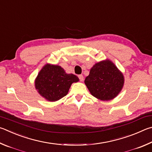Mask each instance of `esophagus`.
Returning <instances> with one entry per match:
<instances>
[{
	"instance_id": "esophagus-1",
	"label": "esophagus",
	"mask_w": 152,
	"mask_h": 152,
	"mask_svg": "<svg viewBox=\"0 0 152 152\" xmlns=\"http://www.w3.org/2000/svg\"><path fill=\"white\" fill-rule=\"evenodd\" d=\"M78 77L79 79V80H80L81 81H83V76L82 75H79Z\"/></svg>"
}]
</instances>
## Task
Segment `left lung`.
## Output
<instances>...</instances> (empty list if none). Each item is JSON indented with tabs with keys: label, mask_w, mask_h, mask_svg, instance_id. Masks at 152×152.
<instances>
[{
	"label": "left lung",
	"mask_w": 152,
	"mask_h": 152,
	"mask_svg": "<svg viewBox=\"0 0 152 152\" xmlns=\"http://www.w3.org/2000/svg\"><path fill=\"white\" fill-rule=\"evenodd\" d=\"M124 83L123 75L109 60L95 64L85 79V83L91 95L103 101L115 97L123 87Z\"/></svg>",
	"instance_id": "left-lung-1"
}]
</instances>
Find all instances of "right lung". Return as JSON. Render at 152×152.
I'll use <instances>...</instances> for the list:
<instances>
[{
    "instance_id": "add662e5",
    "label": "right lung",
    "mask_w": 152,
    "mask_h": 152,
    "mask_svg": "<svg viewBox=\"0 0 152 152\" xmlns=\"http://www.w3.org/2000/svg\"><path fill=\"white\" fill-rule=\"evenodd\" d=\"M77 81V77L66 74L60 66L46 65L37 76L35 87L41 96L50 102H55L65 96L71 84Z\"/></svg>"
}]
</instances>
